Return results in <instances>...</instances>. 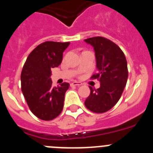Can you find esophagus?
<instances>
[{
  "mask_svg": "<svg viewBox=\"0 0 153 153\" xmlns=\"http://www.w3.org/2000/svg\"><path fill=\"white\" fill-rule=\"evenodd\" d=\"M71 86H79L82 85V83H79V82H76V81H74L73 83H71Z\"/></svg>",
  "mask_w": 153,
  "mask_h": 153,
  "instance_id": "34e87169",
  "label": "esophagus"
}]
</instances>
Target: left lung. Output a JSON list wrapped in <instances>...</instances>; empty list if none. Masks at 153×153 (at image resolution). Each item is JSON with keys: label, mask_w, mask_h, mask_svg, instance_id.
<instances>
[{"label": "left lung", "mask_w": 153, "mask_h": 153, "mask_svg": "<svg viewBox=\"0 0 153 153\" xmlns=\"http://www.w3.org/2000/svg\"><path fill=\"white\" fill-rule=\"evenodd\" d=\"M95 51L98 73L92 78L99 79L100 88L90 86V94L85 100V106L93 113L108 111L121 97L128 79L127 61L123 52L111 40L102 36L84 40Z\"/></svg>", "instance_id": "obj_1"}]
</instances>
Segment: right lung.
<instances>
[{
	"instance_id": "1",
	"label": "right lung",
	"mask_w": 153,
	"mask_h": 153,
	"mask_svg": "<svg viewBox=\"0 0 153 153\" xmlns=\"http://www.w3.org/2000/svg\"><path fill=\"white\" fill-rule=\"evenodd\" d=\"M70 42L47 41L40 44L27 58L21 72V90L30 111L42 120L56 118L63 110L68 83L53 87L51 69L57 67Z\"/></svg>"
}]
</instances>
